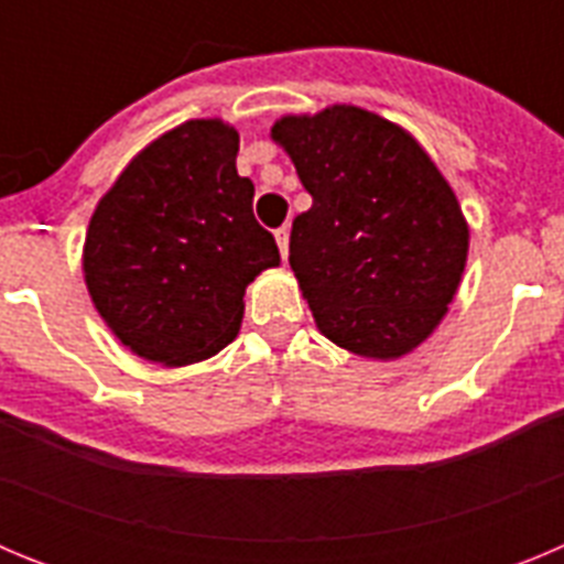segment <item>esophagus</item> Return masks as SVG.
<instances>
[{
	"mask_svg": "<svg viewBox=\"0 0 564 564\" xmlns=\"http://www.w3.org/2000/svg\"><path fill=\"white\" fill-rule=\"evenodd\" d=\"M288 242H291V228L288 226L276 228V246H279V253H282V259L288 257Z\"/></svg>",
	"mask_w": 564,
	"mask_h": 564,
	"instance_id": "1",
	"label": "esophagus"
}]
</instances>
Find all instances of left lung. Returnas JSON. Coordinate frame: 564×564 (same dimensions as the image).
<instances>
[{"instance_id":"left-lung-1","label":"left lung","mask_w":564,"mask_h":564,"mask_svg":"<svg viewBox=\"0 0 564 564\" xmlns=\"http://www.w3.org/2000/svg\"><path fill=\"white\" fill-rule=\"evenodd\" d=\"M271 138L313 206L291 268L318 330L367 358H401L441 325L468 253L452 186L410 132L361 107L285 115Z\"/></svg>"}]
</instances>
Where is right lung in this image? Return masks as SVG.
Segmentation results:
<instances>
[{
  "mask_svg": "<svg viewBox=\"0 0 564 564\" xmlns=\"http://www.w3.org/2000/svg\"><path fill=\"white\" fill-rule=\"evenodd\" d=\"M237 152L228 123H181L134 154L89 220L87 291L141 358L183 367L220 352L239 333L248 282L279 265Z\"/></svg>",
  "mask_w": 564,
  "mask_h": 564,
  "instance_id": "obj_1",
  "label": "right lung"
}]
</instances>
